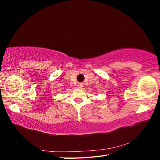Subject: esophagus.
Masks as SVG:
<instances>
[{"label": "esophagus", "instance_id": "34e87169", "mask_svg": "<svg viewBox=\"0 0 160 160\" xmlns=\"http://www.w3.org/2000/svg\"><path fill=\"white\" fill-rule=\"evenodd\" d=\"M77 87H78V88H80V89H82V88L84 87V85H83L82 83H78Z\"/></svg>", "mask_w": 160, "mask_h": 160}]
</instances>
